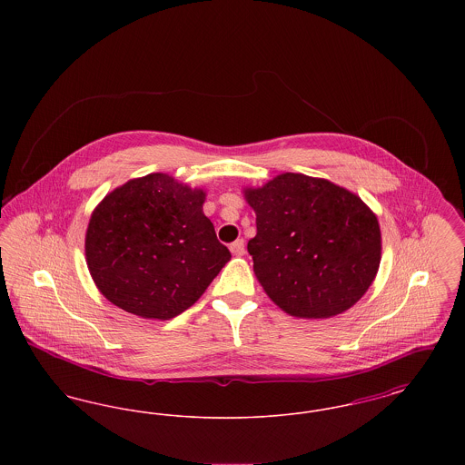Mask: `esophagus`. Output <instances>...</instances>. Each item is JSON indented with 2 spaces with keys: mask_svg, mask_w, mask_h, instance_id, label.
<instances>
[{
  "mask_svg": "<svg viewBox=\"0 0 465 465\" xmlns=\"http://www.w3.org/2000/svg\"><path fill=\"white\" fill-rule=\"evenodd\" d=\"M230 251H232L233 256H243L245 249H243L242 239H239V241H235V242L232 243V245H230Z\"/></svg>",
  "mask_w": 465,
  "mask_h": 465,
  "instance_id": "esophagus-1",
  "label": "esophagus"
}]
</instances>
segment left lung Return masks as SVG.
<instances>
[{
    "label": "left lung",
    "instance_id": "obj_1",
    "mask_svg": "<svg viewBox=\"0 0 465 465\" xmlns=\"http://www.w3.org/2000/svg\"><path fill=\"white\" fill-rule=\"evenodd\" d=\"M258 233L247 243L268 298L292 317L330 319L354 307L381 260L376 214L330 179L284 173L245 186Z\"/></svg>",
    "mask_w": 465,
    "mask_h": 465
}]
</instances>
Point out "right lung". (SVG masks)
I'll return each instance as SVG.
<instances>
[{
  "label": "right lung",
  "instance_id": "right-lung-1",
  "mask_svg": "<svg viewBox=\"0 0 465 465\" xmlns=\"http://www.w3.org/2000/svg\"><path fill=\"white\" fill-rule=\"evenodd\" d=\"M205 192L169 174L135 177L90 214L85 260L94 284L143 319L190 309L232 258L203 214Z\"/></svg>",
  "mask_w": 465,
  "mask_h": 465
}]
</instances>
